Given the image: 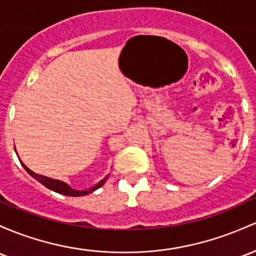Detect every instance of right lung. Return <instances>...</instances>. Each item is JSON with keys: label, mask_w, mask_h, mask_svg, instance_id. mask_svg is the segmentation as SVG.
Masks as SVG:
<instances>
[{"label": "right lung", "mask_w": 256, "mask_h": 256, "mask_svg": "<svg viewBox=\"0 0 256 256\" xmlns=\"http://www.w3.org/2000/svg\"><path fill=\"white\" fill-rule=\"evenodd\" d=\"M22 165H23L24 169L26 170V172L29 174L30 176H32L34 178L38 180V181L40 182V184H44V187L50 188V190H54V192H57V193H60V194L69 196H86V194H88V193H91V192H94V190H96L97 188H100V186H103V184H104L106 180V178L104 180H102V181H100V184H96V186L92 187V188H90V190H72V187L68 186V184H64V182L58 181V180H53V178H46V176L38 175V174L32 172V170L28 169V168L25 166L23 162H22Z\"/></svg>", "instance_id": "add662e5"}]
</instances>
